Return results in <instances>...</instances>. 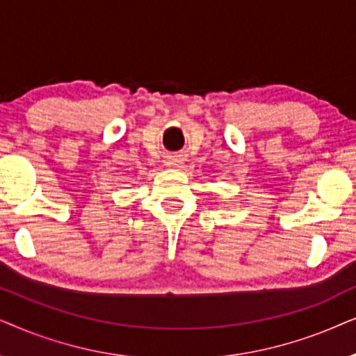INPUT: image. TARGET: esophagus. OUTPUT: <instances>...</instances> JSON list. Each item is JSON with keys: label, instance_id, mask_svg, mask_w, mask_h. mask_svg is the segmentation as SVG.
Here are the masks:
<instances>
[{"label": "esophagus", "instance_id": "obj_1", "mask_svg": "<svg viewBox=\"0 0 356 356\" xmlns=\"http://www.w3.org/2000/svg\"><path fill=\"white\" fill-rule=\"evenodd\" d=\"M168 165H170V168H181L182 165V159L177 158V156H174V158H170L168 161Z\"/></svg>", "mask_w": 356, "mask_h": 356}]
</instances>
